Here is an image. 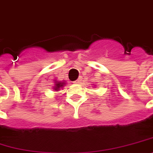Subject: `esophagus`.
Masks as SVG:
<instances>
[{
	"mask_svg": "<svg viewBox=\"0 0 153 153\" xmlns=\"http://www.w3.org/2000/svg\"><path fill=\"white\" fill-rule=\"evenodd\" d=\"M82 78H81V77H80V78H79V79H77L76 81H74V84H79V83L81 82V81H82Z\"/></svg>",
	"mask_w": 153,
	"mask_h": 153,
	"instance_id": "1",
	"label": "esophagus"
}]
</instances>
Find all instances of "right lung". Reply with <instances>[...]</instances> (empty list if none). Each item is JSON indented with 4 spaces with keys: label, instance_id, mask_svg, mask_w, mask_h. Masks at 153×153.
Wrapping results in <instances>:
<instances>
[{
    "label": "right lung",
    "instance_id": "right-lung-1",
    "mask_svg": "<svg viewBox=\"0 0 153 153\" xmlns=\"http://www.w3.org/2000/svg\"><path fill=\"white\" fill-rule=\"evenodd\" d=\"M65 82H56L55 83V86L53 87L54 88V90H59L60 88H62L63 85H65Z\"/></svg>",
    "mask_w": 153,
    "mask_h": 153
}]
</instances>
